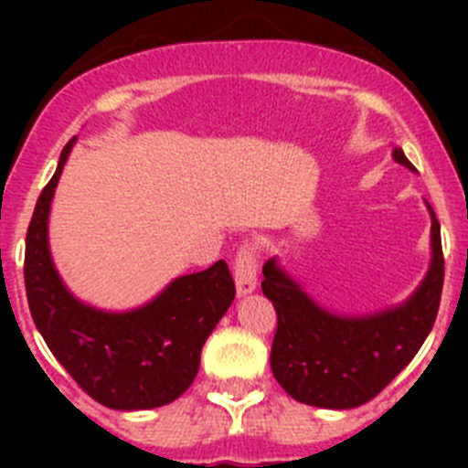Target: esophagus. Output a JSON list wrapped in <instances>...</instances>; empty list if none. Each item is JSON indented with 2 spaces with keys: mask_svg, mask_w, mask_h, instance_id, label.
Wrapping results in <instances>:
<instances>
[{
  "mask_svg": "<svg viewBox=\"0 0 468 468\" xmlns=\"http://www.w3.org/2000/svg\"><path fill=\"white\" fill-rule=\"evenodd\" d=\"M258 258L260 250L255 243L246 241L237 248V255H234V281H237L239 297L250 295L258 288Z\"/></svg>",
  "mask_w": 468,
  "mask_h": 468,
  "instance_id": "34e87169",
  "label": "esophagus"
}]
</instances>
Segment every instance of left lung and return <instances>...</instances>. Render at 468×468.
I'll return each mask as SVG.
<instances>
[{
  "label": "left lung",
  "instance_id": "1",
  "mask_svg": "<svg viewBox=\"0 0 468 468\" xmlns=\"http://www.w3.org/2000/svg\"><path fill=\"white\" fill-rule=\"evenodd\" d=\"M394 159L415 171L400 147ZM262 274V292L276 309L270 356L276 382L300 403L330 410L358 408L412 361L431 333L445 276L441 225L431 210V267L410 300L370 316L325 312L274 260L264 264Z\"/></svg>",
  "mask_w": 468,
  "mask_h": 468
}]
</instances>
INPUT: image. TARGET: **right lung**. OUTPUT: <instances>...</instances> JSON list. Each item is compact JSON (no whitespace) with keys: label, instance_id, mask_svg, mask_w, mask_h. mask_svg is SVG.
Segmentation results:
<instances>
[{"label":"right lung","instance_id":"right-lung-1","mask_svg":"<svg viewBox=\"0 0 468 468\" xmlns=\"http://www.w3.org/2000/svg\"><path fill=\"white\" fill-rule=\"evenodd\" d=\"M74 138L41 189L25 239V291L37 330L58 363L93 400L112 410H150L194 382L201 346L237 295L225 260L180 276L144 307L112 314L65 288L48 250V210Z\"/></svg>","mask_w":468,"mask_h":468}]
</instances>
